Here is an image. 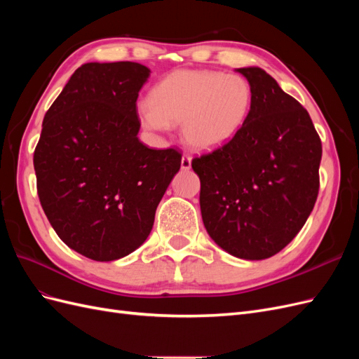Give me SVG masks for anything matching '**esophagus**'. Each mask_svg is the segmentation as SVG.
Here are the masks:
<instances>
[{"mask_svg":"<svg viewBox=\"0 0 359 359\" xmlns=\"http://www.w3.org/2000/svg\"><path fill=\"white\" fill-rule=\"evenodd\" d=\"M191 168V158L189 156H184L181 158V169L182 170H189Z\"/></svg>","mask_w":359,"mask_h":359,"instance_id":"esophagus-1","label":"esophagus"}]
</instances>
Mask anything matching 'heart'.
Instances as JSON below:
<instances>
[{"mask_svg": "<svg viewBox=\"0 0 359 359\" xmlns=\"http://www.w3.org/2000/svg\"><path fill=\"white\" fill-rule=\"evenodd\" d=\"M252 104V85L240 74L178 70L151 90L149 104L139 107V118L154 132L181 124V137L190 148L212 151L241 132Z\"/></svg>", "mask_w": 359, "mask_h": 359, "instance_id": "heart-1", "label": "heart"}]
</instances>
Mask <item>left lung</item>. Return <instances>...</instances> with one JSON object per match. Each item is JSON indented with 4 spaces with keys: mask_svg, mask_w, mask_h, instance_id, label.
<instances>
[{
    "mask_svg": "<svg viewBox=\"0 0 359 359\" xmlns=\"http://www.w3.org/2000/svg\"><path fill=\"white\" fill-rule=\"evenodd\" d=\"M252 85L245 126L229 144L193 158L201 212L229 255L262 260L301 231L319 193L322 144L309 112L260 67L236 69Z\"/></svg>",
    "mask_w": 359,
    "mask_h": 359,
    "instance_id": "1",
    "label": "left lung"
}]
</instances>
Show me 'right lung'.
<instances>
[{
  "mask_svg": "<svg viewBox=\"0 0 359 359\" xmlns=\"http://www.w3.org/2000/svg\"><path fill=\"white\" fill-rule=\"evenodd\" d=\"M149 73L132 61L86 62L43 119L34 151L41 208L62 243L97 262L145 243L181 166L177 149L137 137L136 100Z\"/></svg>",
  "mask_w": 359,
  "mask_h": 359,
  "instance_id": "right-lung-1",
  "label": "right lung"
}]
</instances>
